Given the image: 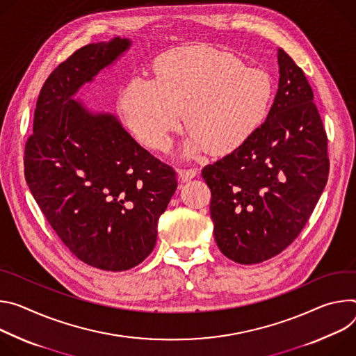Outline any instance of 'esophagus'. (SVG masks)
Returning a JSON list of instances; mask_svg holds the SVG:
<instances>
[{"label":"esophagus","instance_id":"esophagus-1","mask_svg":"<svg viewBox=\"0 0 356 356\" xmlns=\"http://www.w3.org/2000/svg\"><path fill=\"white\" fill-rule=\"evenodd\" d=\"M198 168H179L178 170V175L182 181H189L192 179L193 177L198 175Z\"/></svg>","mask_w":356,"mask_h":356}]
</instances>
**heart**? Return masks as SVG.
I'll return each mask as SVG.
<instances>
[{"instance_id":"obj_1","label":"heart","mask_w":356,"mask_h":356,"mask_svg":"<svg viewBox=\"0 0 356 356\" xmlns=\"http://www.w3.org/2000/svg\"><path fill=\"white\" fill-rule=\"evenodd\" d=\"M152 81L133 79L118 99L127 129L144 145L163 151L186 126L193 133L188 154L208 147L227 154L261 126L273 97V82L229 52L207 45L171 49L152 63Z\"/></svg>"}]
</instances>
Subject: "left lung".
<instances>
[{
  "instance_id": "8db88e82",
  "label": "left lung",
  "mask_w": 356,
  "mask_h": 356,
  "mask_svg": "<svg viewBox=\"0 0 356 356\" xmlns=\"http://www.w3.org/2000/svg\"><path fill=\"white\" fill-rule=\"evenodd\" d=\"M279 90L266 122L241 147L202 168L218 248L256 264L290 246L330 174L328 137L301 67L279 49Z\"/></svg>"
}]
</instances>
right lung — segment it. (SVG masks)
<instances>
[{"instance_id":"obj_1","label":"right lung","mask_w":356,"mask_h":356,"mask_svg":"<svg viewBox=\"0 0 356 356\" xmlns=\"http://www.w3.org/2000/svg\"><path fill=\"white\" fill-rule=\"evenodd\" d=\"M130 47L89 44L48 76L38 96L24 172L36 204L83 263L123 271L154 249L158 219L177 191L175 170L158 160L111 114H92L72 97Z\"/></svg>"}]
</instances>
